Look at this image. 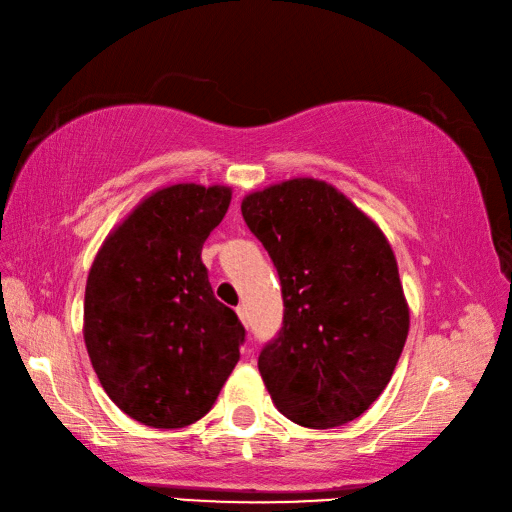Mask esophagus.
Wrapping results in <instances>:
<instances>
[{
    "label": "esophagus",
    "instance_id": "1",
    "mask_svg": "<svg viewBox=\"0 0 512 512\" xmlns=\"http://www.w3.org/2000/svg\"><path fill=\"white\" fill-rule=\"evenodd\" d=\"M237 316H239V320L245 324V327H247V324H250V314H247V307H245V305H239V307H237Z\"/></svg>",
    "mask_w": 512,
    "mask_h": 512
}]
</instances>
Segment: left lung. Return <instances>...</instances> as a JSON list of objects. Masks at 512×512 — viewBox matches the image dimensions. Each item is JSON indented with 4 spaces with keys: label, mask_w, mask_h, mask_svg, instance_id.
<instances>
[{
    "label": "left lung",
    "mask_w": 512,
    "mask_h": 512,
    "mask_svg": "<svg viewBox=\"0 0 512 512\" xmlns=\"http://www.w3.org/2000/svg\"><path fill=\"white\" fill-rule=\"evenodd\" d=\"M241 213L282 282V329L258 356L273 404L312 429L354 421L386 389L410 329L389 241L309 177L247 194Z\"/></svg>",
    "instance_id": "1"
}]
</instances>
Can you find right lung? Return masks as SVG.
I'll return each instance as SVG.
<instances>
[{
    "mask_svg": "<svg viewBox=\"0 0 512 512\" xmlns=\"http://www.w3.org/2000/svg\"><path fill=\"white\" fill-rule=\"evenodd\" d=\"M226 185L175 183L143 198L102 243L85 288V346L117 408L156 429L203 418L239 361L245 329L215 299L203 243Z\"/></svg>",
    "mask_w": 512,
    "mask_h": 512,
    "instance_id": "add662e5",
    "label": "right lung"
}]
</instances>
